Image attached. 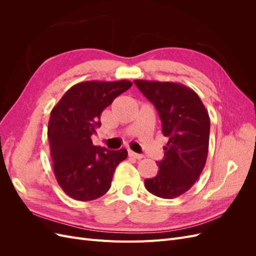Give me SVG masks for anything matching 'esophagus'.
Masks as SVG:
<instances>
[{
  "label": "esophagus",
  "mask_w": 256,
  "mask_h": 256,
  "mask_svg": "<svg viewBox=\"0 0 256 256\" xmlns=\"http://www.w3.org/2000/svg\"><path fill=\"white\" fill-rule=\"evenodd\" d=\"M128 154H129V157H132V158H134V159H142V158H143V154H136V152H132V150H129Z\"/></svg>",
  "instance_id": "obj_1"
}]
</instances>
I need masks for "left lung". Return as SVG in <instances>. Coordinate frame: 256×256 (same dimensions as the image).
I'll list each match as a JSON object with an SVG mask.
<instances>
[{
  "label": "left lung",
  "instance_id": "obj_1",
  "mask_svg": "<svg viewBox=\"0 0 256 256\" xmlns=\"http://www.w3.org/2000/svg\"><path fill=\"white\" fill-rule=\"evenodd\" d=\"M136 88L154 106L162 134L168 138L159 171L144 180L152 194L174 198L188 191L206 164L210 120L196 92L184 84L134 80Z\"/></svg>",
  "mask_w": 256,
  "mask_h": 256
}]
</instances>
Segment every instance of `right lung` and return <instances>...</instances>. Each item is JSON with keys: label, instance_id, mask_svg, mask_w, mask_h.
<instances>
[{"label": "right lung", "instance_id": "add662e5", "mask_svg": "<svg viewBox=\"0 0 256 256\" xmlns=\"http://www.w3.org/2000/svg\"><path fill=\"white\" fill-rule=\"evenodd\" d=\"M128 80L86 81L74 85L53 108L48 122L52 168L60 187L76 200H92L108 192L125 148L92 145V134L113 100L131 88Z\"/></svg>", "mask_w": 256, "mask_h": 256}]
</instances>
